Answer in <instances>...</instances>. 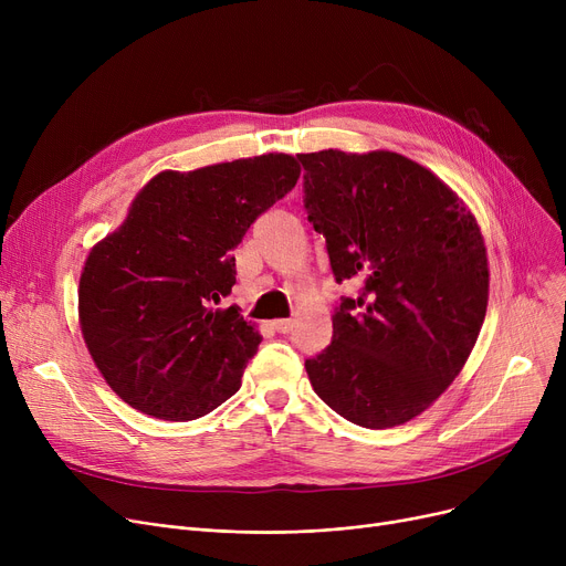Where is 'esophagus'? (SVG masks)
Segmentation results:
<instances>
[{
	"instance_id": "34e87169",
	"label": "esophagus",
	"mask_w": 566,
	"mask_h": 566,
	"mask_svg": "<svg viewBox=\"0 0 566 566\" xmlns=\"http://www.w3.org/2000/svg\"><path fill=\"white\" fill-rule=\"evenodd\" d=\"M273 328L280 333V335H289L293 331V321L291 318H277L273 321Z\"/></svg>"
}]
</instances>
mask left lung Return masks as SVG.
Instances as JSON below:
<instances>
[{"instance_id":"obj_1","label":"left lung","mask_w":566,"mask_h":566,"mask_svg":"<svg viewBox=\"0 0 566 566\" xmlns=\"http://www.w3.org/2000/svg\"><path fill=\"white\" fill-rule=\"evenodd\" d=\"M298 158L335 280L363 282L333 314L331 346L305 360L312 388L358 427L406 424L450 388L480 337L482 229L448 184L401 154L325 148Z\"/></svg>"}]
</instances>
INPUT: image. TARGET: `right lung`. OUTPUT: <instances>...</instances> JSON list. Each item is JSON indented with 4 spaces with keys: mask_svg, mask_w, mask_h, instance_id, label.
<instances>
[{
    "mask_svg": "<svg viewBox=\"0 0 566 566\" xmlns=\"http://www.w3.org/2000/svg\"><path fill=\"white\" fill-rule=\"evenodd\" d=\"M298 178L289 154L165 169L88 252L77 289L82 337L128 406L188 422L241 388L261 335L238 307H218L235 284L231 252Z\"/></svg>",
    "mask_w": 566,
    "mask_h": 566,
    "instance_id": "1",
    "label": "right lung"
}]
</instances>
